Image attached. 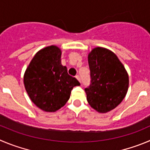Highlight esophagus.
<instances>
[{"label":"esophagus","mask_w":150,"mask_h":150,"mask_svg":"<svg viewBox=\"0 0 150 150\" xmlns=\"http://www.w3.org/2000/svg\"><path fill=\"white\" fill-rule=\"evenodd\" d=\"M75 78H76L77 79H78V81H79V82H81V78H80L79 75H76V76H75Z\"/></svg>","instance_id":"1"}]
</instances>
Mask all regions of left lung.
I'll return each mask as SVG.
<instances>
[{
    "label": "left lung",
    "mask_w": 150,
    "mask_h": 150,
    "mask_svg": "<svg viewBox=\"0 0 150 150\" xmlns=\"http://www.w3.org/2000/svg\"><path fill=\"white\" fill-rule=\"evenodd\" d=\"M88 62L91 81L84 89L88 103L98 112H110L126 96L129 87L128 74L117 56L102 47L92 50Z\"/></svg>",
    "instance_id": "obj_1"
}]
</instances>
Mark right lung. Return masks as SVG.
<instances>
[{"label": "right lung", "instance_id": "add662e5", "mask_svg": "<svg viewBox=\"0 0 150 150\" xmlns=\"http://www.w3.org/2000/svg\"><path fill=\"white\" fill-rule=\"evenodd\" d=\"M61 56L58 47H46L36 53L25 72V89L32 101L43 111L61 108L69 99L74 86L80 85L61 64Z\"/></svg>", "mask_w": 150, "mask_h": 150}]
</instances>
